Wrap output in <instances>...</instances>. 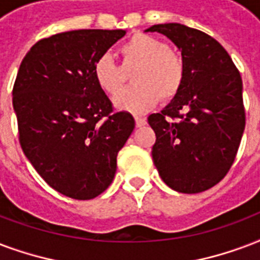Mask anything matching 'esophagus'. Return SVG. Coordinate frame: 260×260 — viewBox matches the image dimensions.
Segmentation results:
<instances>
[{
	"mask_svg": "<svg viewBox=\"0 0 260 260\" xmlns=\"http://www.w3.org/2000/svg\"><path fill=\"white\" fill-rule=\"evenodd\" d=\"M135 122H136V126L138 128H142V126L146 125V118L144 117H135Z\"/></svg>",
	"mask_w": 260,
	"mask_h": 260,
	"instance_id": "esophagus-1",
	"label": "esophagus"
}]
</instances>
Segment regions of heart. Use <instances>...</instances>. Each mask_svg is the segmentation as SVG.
Instances as JSON below:
<instances>
[{
    "label": "heart",
    "instance_id": "1",
    "mask_svg": "<svg viewBox=\"0 0 260 260\" xmlns=\"http://www.w3.org/2000/svg\"><path fill=\"white\" fill-rule=\"evenodd\" d=\"M122 65L109 54L99 55L94 62L95 82L106 94L114 95L126 80V71L135 69V86L114 96L118 110L139 114L147 112L161 99L169 102L177 96L185 80L183 54L154 35L138 32L120 47Z\"/></svg>",
    "mask_w": 260,
    "mask_h": 260
}]
</instances>
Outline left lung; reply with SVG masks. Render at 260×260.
Listing matches in <instances>:
<instances>
[{
  "label": "left lung",
  "mask_w": 260,
  "mask_h": 260,
  "mask_svg": "<svg viewBox=\"0 0 260 260\" xmlns=\"http://www.w3.org/2000/svg\"><path fill=\"white\" fill-rule=\"evenodd\" d=\"M146 31L169 38L187 67L177 96L148 116L156 136L152 161L172 189L203 192L226 176L240 146L245 128L240 72L222 45L203 31L178 23Z\"/></svg>",
  "instance_id": "obj_1"
}]
</instances>
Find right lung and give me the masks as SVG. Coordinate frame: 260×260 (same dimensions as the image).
<instances>
[{"instance_id":"add662e5","label":"right lung","mask_w":260,"mask_h":260,"mask_svg":"<svg viewBox=\"0 0 260 260\" xmlns=\"http://www.w3.org/2000/svg\"><path fill=\"white\" fill-rule=\"evenodd\" d=\"M124 29H75L38 41L13 86L19 142L39 176L59 193L88 201L106 191L117 154L135 128L95 82L94 62Z\"/></svg>"}]
</instances>
